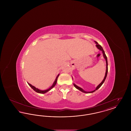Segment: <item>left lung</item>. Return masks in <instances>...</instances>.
Wrapping results in <instances>:
<instances>
[{
	"mask_svg": "<svg viewBox=\"0 0 131 131\" xmlns=\"http://www.w3.org/2000/svg\"><path fill=\"white\" fill-rule=\"evenodd\" d=\"M95 43L96 44V46L97 47V48L99 49V50H101L102 51V52H103V56H104V58L106 59V74H105V77H104V80H103V81H102L101 83H100V84L97 86V87L96 88V89L93 90V91H89V92H86V91H84L83 89H82L81 88V87H79V86H77V85H75V84L74 83V86H75L77 89H78V90H80L81 91V92H83V93H93L94 92H95L96 90H98L99 88H100L101 86H102V85L103 84V83L104 82V81H105V80H106V76H107V71H108V67H107V65H108V64H107V57H106V54H105V51H104V50H103V48H102V47L99 44H98V43L97 42H96V41H95Z\"/></svg>",
	"mask_w": 131,
	"mask_h": 131,
	"instance_id": "1",
	"label": "left lung"
}]
</instances>
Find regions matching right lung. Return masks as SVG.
<instances>
[{"mask_svg":"<svg viewBox=\"0 0 131 131\" xmlns=\"http://www.w3.org/2000/svg\"><path fill=\"white\" fill-rule=\"evenodd\" d=\"M59 74H58V75H57V76L56 77V79L55 80V81H54V82H53V84L52 85V86H51V87H50V88H49V89H47V90H40V89H38L37 88H36V87H35V86H33V85H32L31 84H30V83H28V85L30 86V87L35 91V92H37V93H41V94H44L46 93V92H48L49 91H50V90H51L53 87H54L56 85V82H57V78H58V77H59Z\"/></svg>","mask_w":131,"mask_h":131,"instance_id":"obj_1","label":"right lung"}]
</instances>
